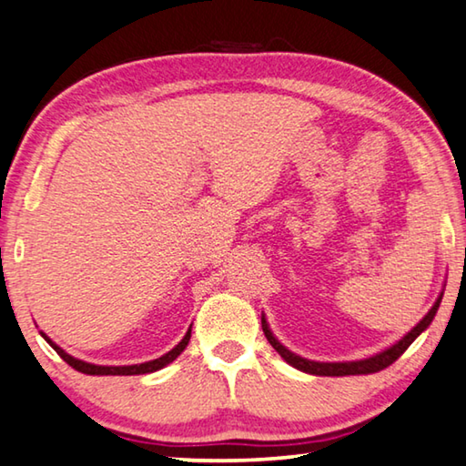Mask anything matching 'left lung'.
I'll return each mask as SVG.
<instances>
[{
  "instance_id": "obj_1",
  "label": "left lung",
  "mask_w": 466,
  "mask_h": 466,
  "mask_svg": "<svg viewBox=\"0 0 466 466\" xmlns=\"http://www.w3.org/2000/svg\"><path fill=\"white\" fill-rule=\"evenodd\" d=\"M444 295V293H441ZM441 295L438 297V301L433 303V308L427 311V316L419 322L413 330L407 332L405 337H402L396 345H392L390 349L382 350V353L368 357V360H361V361H342V363H319V361H309V360H303V357L295 355L289 350L287 347L280 345V342L274 339V334L270 332L268 324H266V318L262 316V330H264V337L268 339L270 345L274 347V350L283 357V360L293 365L295 370L305 371V373H311V376H360V373H376L380 370L388 368V365H392L399 357L405 353V350L410 347V342H413L419 334H421L427 326L431 324L433 316H436V311L440 308V301H441Z\"/></svg>"
}]
</instances>
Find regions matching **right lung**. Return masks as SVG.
<instances>
[{
    "instance_id": "1",
    "label": "right lung",
    "mask_w": 466,
    "mask_h": 466,
    "mask_svg": "<svg viewBox=\"0 0 466 466\" xmlns=\"http://www.w3.org/2000/svg\"><path fill=\"white\" fill-rule=\"evenodd\" d=\"M43 339L49 342V345L57 350V355L64 360L67 365H72V368L76 371H82L86 373V376H140V373H152V371H158L163 370L165 365H169L171 361L177 360V357L181 355V350L187 347L189 342V337H192V326H189V330L186 332V337L181 339V342L177 347H173L169 353H165L163 357H158V360H152V361H147V363H138V365H95V363H86V361H80L76 360V357L67 355L64 349L57 347L56 342H53L47 334L41 332Z\"/></svg>"
}]
</instances>
